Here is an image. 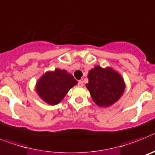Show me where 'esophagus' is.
Returning a JSON list of instances; mask_svg holds the SVG:
<instances>
[{
  "label": "esophagus",
  "mask_w": 155,
  "mask_h": 155,
  "mask_svg": "<svg viewBox=\"0 0 155 155\" xmlns=\"http://www.w3.org/2000/svg\"><path fill=\"white\" fill-rule=\"evenodd\" d=\"M78 86H79V87H83V81H81V80H80V81H79V83H78Z\"/></svg>",
  "instance_id": "obj_1"
}]
</instances>
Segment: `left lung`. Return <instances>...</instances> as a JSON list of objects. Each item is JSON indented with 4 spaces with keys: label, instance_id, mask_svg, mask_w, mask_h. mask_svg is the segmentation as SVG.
I'll list each match as a JSON object with an SVG mask.
<instances>
[{
    "label": "left lung",
    "instance_id": "1",
    "mask_svg": "<svg viewBox=\"0 0 155 155\" xmlns=\"http://www.w3.org/2000/svg\"><path fill=\"white\" fill-rule=\"evenodd\" d=\"M87 88L93 101L100 107H109L118 101L126 88L123 78L110 67L99 65L89 71Z\"/></svg>",
    "mask_w": 155,
    "mask_h": 155
}]
</instances>
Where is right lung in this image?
Returning <instances> with one entry per match:
<instances>
[{"label":"right lung","mask_w":155,"mask_h":155,"mask_svg":"<svg viewBox=\"0 0 155 155\" xmlns=\"http://www.w3.org/2000/svg\"><path fill=\"white\" fill-rule=\"evenodd\" d=\"M76 84L77 81L66 70L56 68L52 72H47L40 78L36 84V91L44 101L55 105Z\"/></svg>","instance_id":"1"}]
</instances>
